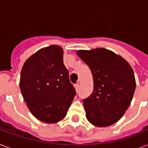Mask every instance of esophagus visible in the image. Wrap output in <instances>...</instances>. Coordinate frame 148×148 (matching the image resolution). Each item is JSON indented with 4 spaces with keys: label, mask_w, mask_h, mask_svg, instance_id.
Returning <instances> with one entry per match:
<instances>
[{
    "label": "esophagus",
    "mask_w": 148,
    "mask_h": 148,
    "mask_svg": "<svg viewBox=\"0 0 148 148\" xmlns=\"http://www.w3.org/2000/svg\"><path fill=\"white\" fill-rule=\"evenodd\" d=\"M74 88H75L76 91H78V90H79V84H75V85H74Z\"/></svg>",
    "instance_id": "esophagus-1"
}]
</instances>
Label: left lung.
Instances as JSON below:
<instances>
[{
  "mask_svg": "<svg viewBox=\"0 0 148 148\" xmlns=\"http://www.w3.org/2000/svg\"><path fill=\"white\" fill-rule=\"evenodd\" d=\"M77 54L93 77V93L83 100L87 120L97 127L110 126L123 116L133 97V70L124 58L106 48L80 50Z\"/></svg>",
  "mask_w": 148,
  "mask_h": 148,
  "instance_id": "left-lung-1",
  "label": "left lung"
}]
</instances>
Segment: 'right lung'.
Instances as JSON below:
<instances>
[{
    "mask_svg": "<svg viewBox=\"0 0 148 148\" xmlns=\"http://www.w3.org/2000/svg\"><path fill=\"white\" fill-rule=\"evenodd\" d=\"M63 50L51 45L40 49L24 62L20 88L24 101L39 121H62L76 94L63 63Z\"/></svg>",
    "mask_w": 148,
    "mask_h": 148,
    "instance_id": "1",
    "label": "right lung"
}]
</instances>
